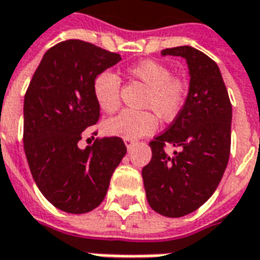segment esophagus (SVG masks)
<instances>
[{
    "label": "esophagus",
    "mask_w": 260,
    "mask_h": 260,
    "mask_svg": "<svg viewBox=\"0 0 260 260\" xmlns=\"http://www.w3.org/2000/svg\"><path fill=\"white\" fill-rule=\"evenodd\" d=\"M134 143H136V142H134L133 139H124V144H126L127 149H130V147L133 146Z\"/></svg>",
    "instance_id": "1"
}]
</instances>
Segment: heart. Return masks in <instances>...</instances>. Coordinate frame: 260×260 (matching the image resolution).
Returning a JSON list of instances; mask_svg holds the SVG:
<instances>
[{
	"instance_id": "obj_1",
	"label": "heart",
	"mask_w": 260,
	"mask_h": 260,
	"mask_svg": "<svg viewBox=\"0 0 260 260\" xmlns=\"http://www.w3.org/2000/svg\"><path fill=\"white\" fill-rule=\"evenodd\" d=\"M128 76L147 87L143 107L158 113V117L170 121L179 116L187 99V81L180 76H172L165 62L146 60L127 70ZM93 94L104 113H114L120 106V78L113 71H102L93 81ZM152 111V112H153ZM151 110L123 111L104 123V132L121 139H139L153 133L157 127V116Z\"/></svg>"
}]
</instances>
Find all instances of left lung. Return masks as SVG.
<instances>
[{
    "label": "left lung",
    "mask_w": 260,
    "mask_h": 260,
    "mask_svg": "<svg viewBox=\"0 0 260 260\" xmlns=\"http://www.w3.org/2000/svg\"><path fill=\"white\" fill-rule=\"evenodd\" d=\"M161 55L183 57L190 76L184 107L149 144L151 160L142 176L150 207L167 217H182L206 202L222 180L231 154L232 104L220 70L199 50L182 45ZM166 142L181 149L170 158Z\"/></svg>",
    "instance_id": "8db88e82"
}]
</instances>
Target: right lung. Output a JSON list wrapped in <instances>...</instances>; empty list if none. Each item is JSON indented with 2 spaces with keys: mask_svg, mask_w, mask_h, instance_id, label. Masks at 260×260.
Wrapping results in <instances>:
<instances>
[{
  "mask_svg": "<svg viewBox=\"0 0 260 260\" xmlns=\"http://www.w3.org/2000/svg\"><path fill=\"white\" fill-rule=\"evenodd\" d=\"M121 60L81 40H67L44 54L24 97V151L40 191L67 213L102 203L126 146L120 137L97 139L81 150L85 128L100 118L93 81Z\"/></svg>",
  "mask_w": 260,
  "mask_h": 260,
  "instance_id": "1",
  "label": "right lung"
}]
</instances>
